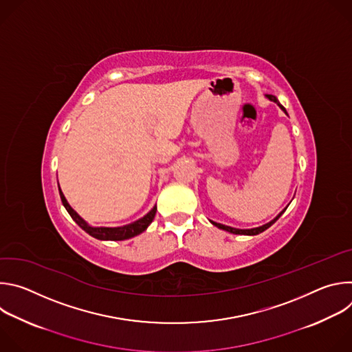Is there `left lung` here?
Masks as SVG:
<instances>
[{"instance_id": "obj_1", "label": "left lung", "mask_w": 352, "mask_h": 352, "mask_svg": "<svg viewBox=\"0 0 352 352\" xmlns=\"http://www.w3.org/2000/svg\"><path fill=\"white\" fill-rule=\"evenodd\" d=\"M266 97L269 98V100H272V102H274V103H277V106L287 114V111H285V109L278 103V100H277V97L276 96H272V94H266ZM288 116V114H287ZM285 212V209L276 217V219H273L270 223H267V224H263V226H261V227H256V228H249V230H239V228H234V227H228V226H224V224H220V223H214V221H212L210 220V223L213 224V226H216L217 228H220V230H224V231H228V232H231V234H239V235H258V234H261V232H263L265 230H267L270 226H273L278 219H280V216L283 214Z\"/></svg>"}]
</instances>
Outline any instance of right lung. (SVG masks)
I'll return each instance as SVG.
<instances>
[{"instance_id": "add662e5", "label": "right lung", "mask_w": 352, "mask_h": 352, "mask_svg": "<svg viewBox=\"0 0 352 352\" xmlns=\"http://www.w3.org/2000/svg\"><path fill=\"white\" fill-rule=\"evenodd\" d=\"M58 189H60V196H61V200H63V205L67 209V212L69 213V216L74 219V221L82 230H85L89 235H91L97 239H103V241H124V239H129L132 236H136V235L142 234L150 226V223L153 221V219L156 216V210H157V208L155 206L142 219H139V220H136L131 224L122 226V227H91L69 206V204L67 202V199H65L60 185H58Z\"/></svg>"}]
</instances>
